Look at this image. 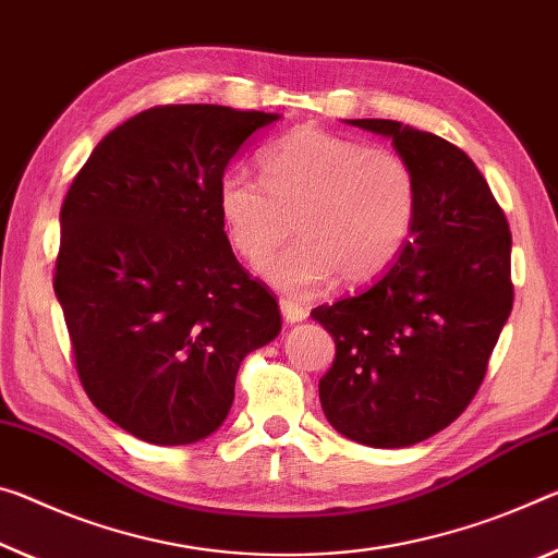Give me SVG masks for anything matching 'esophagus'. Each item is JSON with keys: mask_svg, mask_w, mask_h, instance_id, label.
Returning <instances> with one entry per match:
<instances>
[{"mask_svg": "<svg viewBox=\"0 0 558 558\" xmlns=\"http://www.w3.org/2000/svg\"><path fill=\"white\" fill-rule=\"evenodd\" d=\"M280 313H282V317H286V323L295 325V323H303V320H305V317H307V307H305V305H298L295 300L282 298V300H280Z\"/></svg>", "mask_w": 558, "mask_h": 558, "instance_id": "1", "label": "esophagus"}]
</instances>
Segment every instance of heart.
Instances as JSON below:
<instances>
[{
  "label": "heart",
  "instance_id": "obj_1",
  "mask_svg": "<svg viewBox=\"0 0 558 558\" xmlns=\"http://www.w3.org/2000/svg\"><path fill=\"white\" fill-rule=\"evenodd\" d=\"M263 181L228 171L218 214L228 241L260 263L293 231L300 241L260 265V276L290 295H311L340 276H383L410 243L420 191L412 166L383 146L298 129L260 154Z\"/></svg>",
  "mask_w": 558,
  "mask_h": 558
}]
</instances>
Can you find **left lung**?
I'll return each instance as SVG.
<instances>
[{
    "label": "left lung",
    "instance_id": "1",
    "mask_svg": "<svg viewBox=\"0 0 558 558\" xmlns=\"http://www.w3.org/2000/svg\"><path fill=\"white\" fill-rule=\"evenodd\" d=\"M344 123L392 141L420 206L410 243L383 276L311 313L335 338L320 404L357 445L410 447L452 424L480 390L514 303L511 233L462 148L400 121Z\"/></svg>",
    "mask_w": 558,
    "mask_h": 558
}]
</instances>
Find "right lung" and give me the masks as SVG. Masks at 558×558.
<instances>
[{
  "mask_svg": "<svg viewBox=\"0 0 558 558\" xmlns=\"http://www.w3.org/2000/svg\"><path fill=\"white\" fill-rule=\"evenodd\" d=\"M280 113L156 106L94 148L61 206L54 293L88 400L161 447L223 424L247 352L280 332L218 214L231 158Z\"/></svg>",
  "mask_w": 558,
  "mask_h": 558,
  "instance_id": "right-lung-1",
  "label": "right lung"
}]
</instances>
